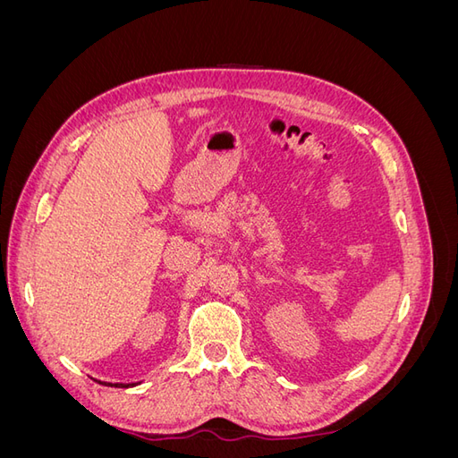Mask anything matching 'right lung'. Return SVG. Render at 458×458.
<instances>
[{
  "label": "right lung",
  "instance_id": "obj_1",
  "mask_svg": "<svg viewBox=\"0 0 458 458\" xmlns=\"http://www.w3.org/2000/svg\"><path fill=\"white\" fill-rule=\"evenodd\" d=\"M99 384H103V382L99 380ZM105 386H113V387H130V386H135V384H110V382L106 384V382H105Z\"/></svg>",
  "mask_w": 458,
  "mask_h": 458
}]
</instances>
